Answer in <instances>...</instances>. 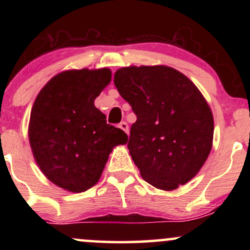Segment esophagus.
Wrapping results in <instances>:
<instances>
[{"mask_svg":"<svg viewBox=\"0 0 250 250\" xmlns=\"http://www.w3.org/2000/svg\"><path fill=\"white\" fill-rule=\"evenodd\" d=\"M119 127L121 128L122 130L125 131V133H127V134L129 135V125H128L127 122H125V121L121 122V123H120V125H119Z\"/></svg>","mask_w":250,"mask_h":250,"instance_id":"34e87169","label":"esophagus"}]
</instances>
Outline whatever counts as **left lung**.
<instances>
[{
  "label": "left lung",
  "instance_id": "8db88e82",
  "mask_svg": "<svg viewBox=\"0 0 250 250\" xmlns=\"http://www.w3.org/2000/svg\"><path fill=\"white\" fill-rule=\"evenodd\" d=\"M114 83L137 117L128 149L143 180L162 190L186 185L213 146V113L201 91L167 65L121 68Z\"/></svg>",
  "mask_w": 250,
  "mask_h": 250
}]
</instances>
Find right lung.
Here are the masks:
<instances>
[{"mask_svg":"<svg viewBox=\"0 0 250 250\" xmlns=\"http://www.w3.org/2000/svg\"><path fill=\"white\" fill-rule=\"evenodd\" d=\"M110 81L108 68L62 71L41 89L31 109L34 159L48 180L71 193L95 186L113 148L128 141L94 105Z\"/></svg>","mask_w":250,"mask_h":250,"instance_id":"add662e5","label":"right lung"}]
</instances>
